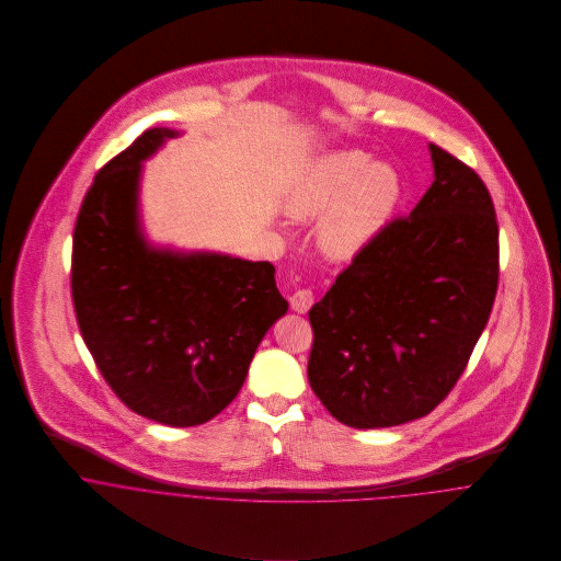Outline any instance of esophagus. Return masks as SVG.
<instances>
[{
  "instance_id": "obj_1",
  "label": "esophagus",
  "mask_w": 561,
  "mask_h": 561,
  "mask_svg": "<svg viewBox=\"0 0 561 561\" xmlns=\"http://www.w3.org/2000/svg\"><path fill=\"white\" fill-rule=\"evenodd\" d=\"M289 305L296 313H307L313 305H316V294L311 289H298L291 298H289Z\"/></svg>"
}]
</instances>
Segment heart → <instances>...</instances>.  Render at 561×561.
Returning a JSON list of instances; mask_svg holds the SVG:
<instances>
[{"instance_id": "1", "label": "heart", "mask_w": 561, "mask_h": 561, "mask_svg": "<svg viewBox=\"0 0 561 561\" xmlns=\"http://www.w3.org/2000/svg\"><path fill=\"white\" fill-rule=\"evenodd\" d=\"M398 172L363 151H332L307 163L287 185L283 209L294 220L320 214L318 243L334 261L354 259L385 229L400 203Z\"/></svg>"}]
</instances>
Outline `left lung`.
<instances>
[{
  "mask_svg": "<svg viewBox=\"0 0 561 561\" xmlns=\"http://www.w3.org/2000/svg\"><path fill=\"white\" fill-rule=\"evenodd\" d=\"M434 181L309 311V382L358 430L430 414L467 369L499 285V227L480 174L430 145Z\"/></svg>",
  "mask_w": 561,
  "mask_h": 561,
  "instance_id": "1",
  "label": "left lung"
}]
</instances>
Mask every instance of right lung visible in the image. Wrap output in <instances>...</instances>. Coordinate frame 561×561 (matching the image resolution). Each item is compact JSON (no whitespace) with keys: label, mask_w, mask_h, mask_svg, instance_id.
I'll return each mask as SVG.
<instances>
[{"label":"right lung","mask_w":561,"mask_h":561,"mask_svg":"<svg viewBox=\"0 0 561 561\" xmlns=\"http://www.w3.org/2000/svg\"><path fill=\"white\" fill-rule=\"evenodd\" d=\"M174 136L147 129L96 172L76 222L71 291L83 343L118 400L192 427L236 400L261 339L289 305L270 261L147 241L142 161Z\"/></svg>","instance_id":"add662e5"}]
</instances>
